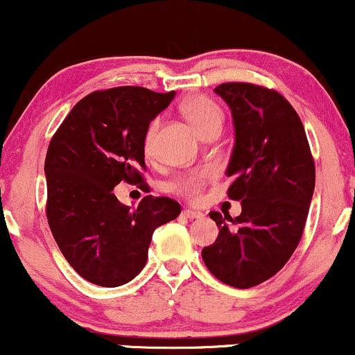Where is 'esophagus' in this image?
I'll return each mask as SVG.
<instances>
[{"label":"esophagus","instance_id":"esophagus-1","mask_svg":"<svg viewBox=\"0 0 355 355\" xmlns=\"http://www.w3.org/2000/svg\"><path fill=\"white\" fill-rule=\"evenodd\" d=\"M182 215H183V217H185V218H190V220H193V218H202V217H203L202 211H197V210H183Z\"/></svg>","mask_w":355,"mask_h":355}]
</instances>
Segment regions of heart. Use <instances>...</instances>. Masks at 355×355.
Masks as SVG:
<instances>
[{
  "instance_id": "b5f03b06",
  "label": "heart",
  "mask_w": 355,
  "mask_h": 355,
  "mask_svg": "<svg viewBox=\"0 0 355 355\" xmlns=\"http://www.w3.org/2000/svg\"><path fill=\"white\" fill-rule=\"evenodd\" d=\"M183 110H185L187 116L191 121V125L197 128V132L203 135L205 132H209L210 128H215V126H220L222 128L223 123V113L222 108L218 107L215 101H211L207 96H193V98L187 100L185 105H183ZM158 128H160V120H153L150 123L148 130L145 133L144 140V152L146 157H153L155 153V140H157ZM215 177L214 168H200L193 170V172H189L182 177H178L170 189H172L175 193L182 195L183 198L190 202H198L202 198L203 189H205L207 182H210L211 178Z\"/></svg>"
}]
</instances>
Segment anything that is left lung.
Listing matches in <instances>:
<instances>
[{
  "label": "left lung",
  "mask_w": 355,
  "mask_h": 355,
  "mask_svg": "<svg viewBox=\"0 0 355 355\" xmlns=\"http://www.w3.org/2000/svg\"><path fill=\"white\" fill-rule=\"evenodd\" d=\"M215 92L234 116L227 195L240 200L242 214L232 218L210 211L220 232L202 259L220 282L250 288L275 275L299 245L315 165L302 121L279 92L242 81L222 83Z\"/></svg>",
  "instance_id": "obj_1"
}]
</instances>
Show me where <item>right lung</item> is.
Returning a JSON list of instances; mask_svg holds the SVG:
<instances>
[{"mask_svg": "<svg viewBox=\"0 0 355 355\" xmlns=\"http://www.w3.org/2000/svg\"><path fill=\"white\" fill-rule=\"evenodd\" d=\"M173 96L144 87L98 89L73 107L51 138L44 160L48 225L88 282L118 287L135 279L155 229L180 215L168 197L146 195L132 210L113 193L120 182L150 191L145 133Z\"/></svg>", "mask_w": 355, "mask_h": 355, "instance_id": "1", "label": "right lung"}]
</instances>
